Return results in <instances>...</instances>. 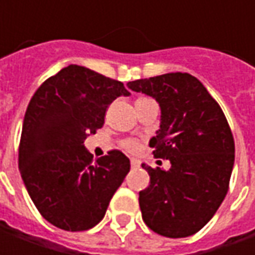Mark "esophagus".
Here are the masks:
<instances>
[{
    "label": "esophagus",
    "mask_w": 255,
    "mask_h": 255,
    "mask_svg": "<svg viewBox=\"0 0 255 255\" xmlns=\"http://www.w3.org/2000/svg\"><path fill=\"white\" fill-rule=\"evenodd\" d=\"M130 164H132V167H139L140 163H139V160H136V159H132V160H130Z\"/></svg>",
    "instance_id": "esophagus-1"
}]
</instances>
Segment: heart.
<instances>
[{
  "mask_svg": "<svg viewBox=\"0 0 255 255\" xmlns=\"http://www.w3.org/2000/svg\"><path fill=\"white\" fill-rule=\"evenodd\" d=\"M150 98H146V96H140L136 99V103H140L143 101H147ZM122 147L125 150H128L129 153H139L142 150V142L137 140V139H132V137H128V139H123L122 140Z\"/></svg>",
  "mask_w": 255,
  "mask_h": 255,
  "instance_id": "obj_1",
  "label": "heart"
}]
</instances>
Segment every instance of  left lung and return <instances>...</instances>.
Listing matches in <instances>:
<instances>
[{
    "label": "left lung",
    "mask_w": 255,
    "mask_h": 255,
    "mask_svg": "<svg viewBox=\"0 0 255 255\" xmlns=\"http://www.w3.org/2000/svg\"><path fill=\"white\" fill-rule=\"evenodd\" d=\"M153 96L162 123L150 139L154 157L170 169H153L139 193L143 221L154 233L180 239L201 230L224 200L234 164V137L229 122L200 81L190 74H164L128 84Z\"/></svg>",
    "instance_id": "obj_1"
}]
</instances>
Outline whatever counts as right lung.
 <instances>
[{"label":"right lung","instance_id":"add662e5","mask_svg":"<svg viewBox=\"0 0 255 255\" xmlns=\"http://www.w3.org/2000/svg\"><path fill=\"white\" fill-rule=\"evenodd\" d=\"M121 95H129L122 82L69 65L48 78L28 103L18 166L35 207L58 229L95 227L130 170L121 150L96 160L84 146Z\"/></svg>","mask_w":255,"mask_h":255}]
</instances>
